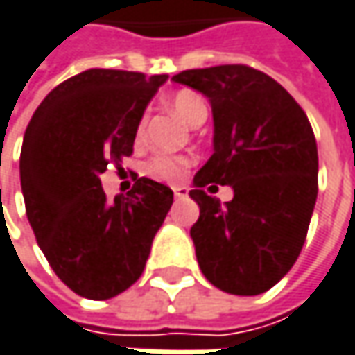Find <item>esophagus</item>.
<instances>
[{"label":"esophagus","mask_w":355,"mask_h":355,"mask_svg":"<svg viewBox=\"0 0 355 355\" xmlns=\"http://www.w3.org/2000/svg\"><path fill=\"white\" fill-rule=\"evenodd\" d=\"M173 193H175V197L178 198L187 197V189H184V187H175V189H173Z\"/></svg>","instance_id":"esophagus-1"}]
</instances>
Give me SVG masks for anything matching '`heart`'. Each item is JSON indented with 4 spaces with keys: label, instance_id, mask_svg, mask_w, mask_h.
Listing matches in <instances>:
<instances>
[{
    "label": "heart",
    "instance_id": "1",
    "mask_svg": "<svg viewBox=\"0 0 355 355\" xmlns=\"http://www.w3.org/2000/svg\"><path fill=\"white\" fill-rule=\"evenodd\" d=\"M171 108L180 120H184L191 126L202 124L207 118V112H209L205 98L197 92H191V90H180L173 96ZM142 136H144V120H140L136 126V140H142ZM189 166H191V158L157 155L146 162V173L158 180H164V182H178L184 177Z\"/></svg>",
    "mask_w": 355,
    "mask_h": 355
}]
</instances>
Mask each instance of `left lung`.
<instances>
[{
  "mask_svg": "<svg viewBox=\"0 0 355 355\" xmlns=\"http://www.w3.org/2000/svg\"><path fill=\"white\" fill-rule=\"evenodd\" d=\"M173 80L207 96L213 110V155L189 193L200 209L191 227L198 267L220 291L265 293L300 257L315 207L311 124L279 82L243 64L184 70ZM213 182L234 189L229 203L204 193Z\"/></svg>",
  "mask_w": 355,
  "mask_h": 355,
  "instance_id": "left-lung-1",
  "label": "left lung"
}]
</instances>
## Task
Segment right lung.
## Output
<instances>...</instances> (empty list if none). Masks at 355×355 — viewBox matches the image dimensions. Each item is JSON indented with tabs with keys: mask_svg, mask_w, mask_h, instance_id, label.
Wrapping results in <instances>:
<instances>
[{
	"mask_svg": "<svg viewBox=\"0 0 355 355\" xmlns=\"http://www.w3.org/2000/svg\"><path fill=\"white\" fill-rule=\"evenodd\" d=\"M168 80L86 70L55 86L26 128L19 178L33 235L73 293L110 300L142 275L173 191L146 177L108 200L100 175L132 155L136 126Z\"/></svg>",
	"mask_w": 355,
	"mask_h": 355,
	"instance_id": "right-lung-1",
	"label": "right lung"
}]
</instances>
